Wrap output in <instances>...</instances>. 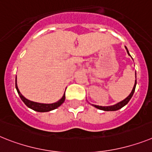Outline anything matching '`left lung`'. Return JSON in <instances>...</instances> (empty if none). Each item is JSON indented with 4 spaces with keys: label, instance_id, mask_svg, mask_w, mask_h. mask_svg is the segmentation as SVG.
<instances>
[{
    "label": "left lung",
    "instance_id": "left-lung-1",
    "mask_svg": "<svg viewBox=\"0 0 152 152\" xmlns=\"http://www.w3.org/2000/svg\"><path fill=\"white\" fill-rule=\"evenodd\" d=\"M125 48H126V49H127V54L129 55V56H131V55H130V53H129V52H128V50H127V47L125 46ZM135 76H136V72H135ZM136 84H137V82H136V80H135L134 86L133 90H132L131 93L130 94V95L128 96L127 98H125V99H124V100L119 102V103H117V104H114V105H113V106H108V107H102V106L94 105V104H93V106H94V107H95L96 108H97V109L102 110H105V111H114V110H120L121 108H122L123 107H124V106H125L126 104H127V103L130 101V100H131V97H132V96H133L134 93L135 87H136Z\"/></svg>",
    "mask_w": 152,
    "mask_h": 152
}]
</instances>
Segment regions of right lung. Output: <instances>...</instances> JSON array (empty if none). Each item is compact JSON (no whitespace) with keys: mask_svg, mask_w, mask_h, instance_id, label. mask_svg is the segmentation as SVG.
Wrapping results in <instances>:
<instances>
[{"mask_svg":"<svg viewBox=\"0 0 152 152\" xmlns=\"http://www.w3.org/2000/svg\"><path fill=\"white\" fill-rule=\"evenodd\" d=\"M15 87H16L18 94L20 96L21 100L25 103V105H26L28 107L31 108V109L34 110L38 112H48L50 111V110H52L56 109V108L58 107L59 106H61V104H63V102L65 101V99H66V96H65L64 94V95L62 96V97L61 98L60 100H58V101L56 102V103H53V104H40V103H36V102L31 101V100L26 99V98L20 93V91H19L17 85V76H16V80H15Z\"/></svg>","mask_w":152,"mask_h":152,"instance_id":"add662e5","label":"right lung"}]
</instances>
